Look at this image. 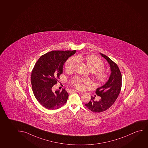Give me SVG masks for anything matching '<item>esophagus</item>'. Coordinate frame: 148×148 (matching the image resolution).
Masks as SVG:
<instances>
[{"instance_id":"1","label":"esophagus","mask_w":148,"mask_h":148,"mask_svg":"<svg viewBox=\"0 0 148 148\" xmlns=\"http://www.w3.org/2000/svg\"><path fill=\"white\" fill-rule=\"evenodd\" d=\"M70 91H71V93H74V92H79L77 90H71Z\"/></svg>"}]
</instances>
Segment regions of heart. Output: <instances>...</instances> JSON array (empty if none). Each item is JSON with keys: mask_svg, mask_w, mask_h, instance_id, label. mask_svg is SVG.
I'll return each mask as SVG.
<instances>
[{"mask_svg": "<svg viewBox=\"0 0 148 148\" xmlns=\"http://www.w3.org/2000/svg\"><path fill=\"white\" fill-rule=\"evenodd\" d=\"M81 60L85 61L89 69L92 72L94 77L96 81L99 83L106 81L108 78V75L102 71L104 68V63L100 59L94 55H90L85 58L81 56H77L75 58L69 59L65 64V69L67 72L73 71L75 68L77 63L76 61ZM71 83L75 87L81 88L83 86L82 84H88L89 82L81 77H75L71 79Z\"/></svg>", "mask_w": 148, "mask_h": 148, "instance_id": "heart-1", "label": "heart"}]
</instances>
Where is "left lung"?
<instances>
[{"label": "left lung", "mask_w": 148, "mask_h": 148, "mask_svg": "<svg viewBox=\"0 0 148 148\" xmlns=\"http://www.w3.org/2000/svg\"><path fill=\"white\" fill-rule=\"evenodd\" d=\"M100 55L110 65L111 73L106 83L96 89V94L101 97L100 100L95 101L91 96L89 102L85 104V106L94 112H102L110 108L118 98L122 87V75L117 64L106 55L101 53Z\"/></svg>", "instance_id": "obj_1"}]
</instances>
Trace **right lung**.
<instances>
[{
	"mask_svg": "<svg viewBox=\"0 0 148 148\" xmlns=\"http://www.w3.org/2000/svg\"><path fill=\"white\" fill-rule=\"evenodd\" d=\"M76 51H52L42 55L36 62L31 73V82L34 95L40 104L49 110L60 108L66 102L69 94L52 91L63 73V66Z\"/></svg>",
	"mask_w": 148,
	"mask_h": 148,
	"instance_id": "right-lung-1",
	"label": "right lung"
}]
</instances>
